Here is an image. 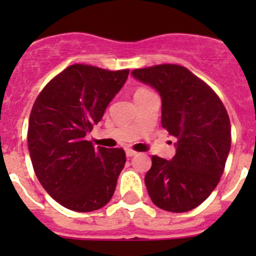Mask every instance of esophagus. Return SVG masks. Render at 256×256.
I'll return each instance as SVG.
<instances>
[{
  "label": "esophagus",
  "instance_id": "esophagus-1",
  "mask_svg": "<svg viewBox=\"0 0 256 256\" xmlns=\"http://www.w3.org/2000/svg\"><path fill=\"white\" fill-rule=\"evenodd\" d=\"M136 154H138V152L134 151V150H131V148H126V156H128V157H132V156H135Z\"/></svg>",
  "mask_w": 256,
  "mask_h": 256
}]
</instances>
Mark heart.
I'll list each match as a JSON object with an SVG mask.
<instances>
[{"instance_id": "obj_1", "label": "heart", "mask_w": 256, "mask_h": 256, "mask_svg": "<svg viewBox=\"0 0 256 256\" xmlns=\"http://www.w3.org/2000/svg\"><path fill=\"white\" fill-rule=\"evenodd\" d=\"M148 92V90H146V89H138V92H135V94H140V92Z\"/></svg>"}]
</instances>
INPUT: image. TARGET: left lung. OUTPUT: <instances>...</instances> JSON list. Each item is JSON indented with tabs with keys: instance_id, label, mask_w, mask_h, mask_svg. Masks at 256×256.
Returning a JSON list of instances; mask_svg holds the SVG:
<instances>
[{
	"instance_id": "obj_1",
	"label": "left lung",
	"mask_w": 256,
	"mask_h": 256,
	"mask_svg": "<svg viewBox=\"0 0 256 256\" xmlns=\"http://www.w3.org/2000/svg\"><path fill=\"white\" fill-rule=\"evenodd\" d=\"M131 74L158 92L161 124L177 140L171 161L152 156L144 176L150 198L164 210H192L223 174L232 142L228 112L212 88L184 66L160 64Z\"/></svg>"
}]
</instances>
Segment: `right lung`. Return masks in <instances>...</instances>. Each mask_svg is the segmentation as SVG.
Instances as JSON below:
<instances>
[{
  "label": "right lung",
  "instance_id": "right-lung-1",
  "mask_svg": "<svg viewBox=\"0 0 256 256\" xmlns=\"http://www.w3.org/2000/svg\"><path fill=\"white\" fill-rule=\"evenodd\" d=\"M128 72L73 64L52 79L33 104L27 136L33 168L48 194L63 207L92 212L112 200L125 151L96 148L86 136Z\"/></svg>",
  "mask_w": 256,
  "mask_h": 256
}]
</instances>
